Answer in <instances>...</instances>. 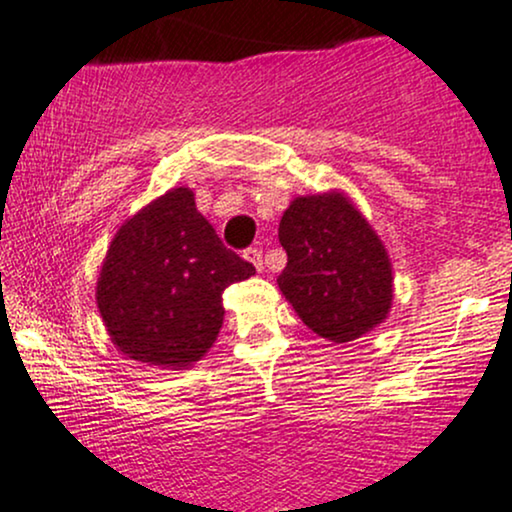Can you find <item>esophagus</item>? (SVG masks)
Segmentation results:
<instances>
[{"label":"esophagus","instance_id":"34e87169","mask_svg":"<svg viewBox=\"0 0 512 512\" xmlns=\"http://www.w3.org/2000/svg\"><path fill=\"white\" fill-rule=\"evenodd\" d=\"M244 258L249 263H254L256 270H263V254L258 246H249V249H244Z\"/></svg>","mask_w":512,"mask_h":512}]
</instances>
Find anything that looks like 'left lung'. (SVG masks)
<instances>
[{
  "mask_svg": "<svg viewBox=\"0 0 512 512\" xmlns=\"http://www.w3.org/2000/svg\"><path fill=\"white\" fill-rule=\"evenodd\" d=\"M278 239L287 251L278 285L314 333L350 342L386 318L393 302L388 254L345 196L292 201Z\"/></svg>",
  "mask_w": 512,
  "mask_h": 512,
  "instance_id": "obj_1",
  "label": "left lung"
}]
</instances>
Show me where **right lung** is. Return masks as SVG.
Returning <instances> with one entry per match:
<instances>
[{
    "mask_svg": "<svg viewBox=\"0 0 512 512\" xmlns=\"http://www.w3.org/2000/svg\"><path fill=\"white\" fill-rule=\"evenodd\" d=\"M256 268L220 242L189 189H172L126 220L107 251L98 309L136 362L189 366L222 328V292Z\"/></svg>",
    "mask_w": 512,
    "mask_h": 512,
    "instance_id": "right-lung-1",
    "label": "right lung"
}]
</instances>
